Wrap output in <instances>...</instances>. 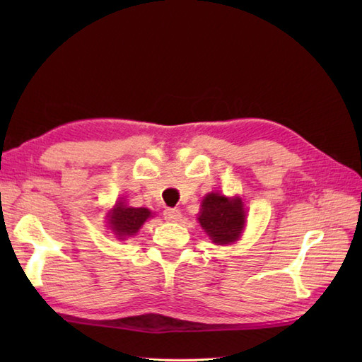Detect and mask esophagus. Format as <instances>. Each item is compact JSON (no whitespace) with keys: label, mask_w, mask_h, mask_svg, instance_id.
Here are the masks:
<instances>
[{"label":"esophagus","mask_w":362,"mask_h":362,"mask_svg":"<svg viewBox=\"0 0 362 362\" xmlns=\"http://www.w3.org/2000/svg\"><path fill=\"white\" fill-rule=\"evenodd\" d=\"M180 216H182V213L177 210V209H166L165 211H163V218L168 221V222H177L180 219Z\"/></svg>","instance_id":"esophagus-1"}]
</instances>
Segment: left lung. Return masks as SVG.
Listing matches in <instances>:
<instances>
[{
	"label": "left lung",
	"mask_w": 362,
	"mask_h": 362,
	"mask_svg": "<svg viewBox=\"0 0 362 362\" xmlns=\"http://www.w3.org/2000/svg\"><path fill=\"white\" fill-rule=\"evenodd\" d=\"M197 221L214 244L224 245L238 241L245 224L241 197H227L221 193L206 194Z\"/></svg>",
	"instance_id": "obj_1"
}]
</instances>
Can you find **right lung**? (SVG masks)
<instances>
[{"mask_svg":"<svg viewBox=\"0 0 362 362\" xmlns=\"http://www.w3.org/2000/svg\"><path fill=\"white\" fill-rule=\"evenodd\" d=\"M151 216L152 213L148 209H134V206H127L124 202L118 201L107 213V218H109L107 222L118 240H126L129 236H134Z\"/></svg>","mask_w":362,"mask_h":362,"instance_id":"right-lung-1","label":"right lung"}]
</instances>
